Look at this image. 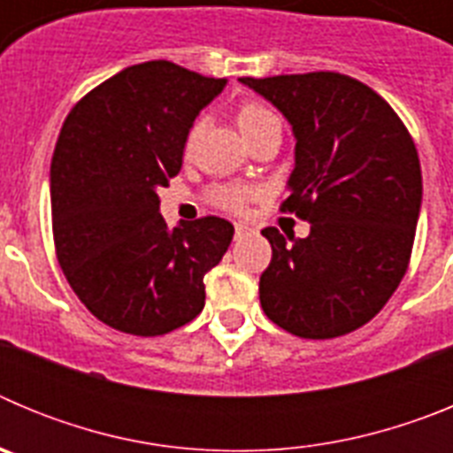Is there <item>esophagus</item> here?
I'll return each mask as SVG.
<instances>
[{
    "label": "esophagus",
    "instance_id": "1",
    "mask_svg": "<svg viewBox=\"0 0 453 453\" xmlns=\"http://www.w3.org/2000/svg\"><path fill=\"white\" fill-rule=\"evenodd\" d=\"M247 234H250V226H247V224H242V222L235 224V240H242Z\"/></svg>",
    "mask_w": 453,
    "mask_h": 453
}]
</instances>
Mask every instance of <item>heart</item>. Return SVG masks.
I'll use <instances>...</instances> for the list:
<instances>
[{"label":"heart","mask_w":453,"mask_h":453,"mask_svg":"<svg viewBox=\"0 0 453 453\" xmlns=\"http://www.w3.org/2000/svg\"><path fill=\"white\" fill-rule=\"evenodd\" d=\"M274 113L270 108H265L258 102H242L235 111V122H238V129L242 131V135H251L254 131H258L265 124L274 122ZM195 135H197V127H192L188 131L186 145L190 147L195 142ZM258 195V190L250 186H240V183H219L208 190V202L213 206L222 208L226 213H242L247 208V203Z\"/></svg>","instance_id":"b5f03b06"}]
</instances>
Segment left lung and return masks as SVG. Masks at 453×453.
I'll list each match as a JSON object with an SVG mask.
<instances>
[{"label": "left lung", "instance_id": "left-lung-1", "mask_svg": "<svg viewBox=\"0 0 453 453\" xmlns=\"http://www.w3.org/2000/svg\"><path fill=\"white\" fill-rule=\"evenodd\" d=\"M240 81L292 124L295 170L281 211L311 222L306 238L261 231L272 245L258 283L263 311L308 340L361 329L411 263L422 206L413 138L381 95L340 72Z\"/></svg>", "mask_w": 453, "mask_h": 453}]
</instances>
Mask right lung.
I'll return each instance as SVG.
<instances>
[{
	"label": "right lung",
	"instance_id": "obj_1",
	"mask_svg": "<svg viewBox=\"0 0 453 453\" xmlns=\"http://www.w3.org/2000/svg\"><path fill=\"white\" fill-rule=\"evenodd\" d=\"M226 79L170 61L124 67L63 122L51 158V231L72 290L99 322L163 335L202 313L203 276L234 224L215 215L167 229L156 190L181 170L188 131Z\"/></svg>",
	"mask_w": 453,
	"mask_h": 453
}]
</instances>
